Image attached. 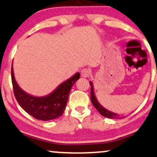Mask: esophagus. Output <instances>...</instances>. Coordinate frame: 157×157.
I'll return each mask as SVG.
<instances>
[{
    "mask_svg": "<svg viewBox=\"0 0 157 157\" xmlns=\"http://www.w3.org/2000/svg\"><path fill=\"white\" fill-rule=\"evenodd\" d=\"M89 74H90V71L88 69H82L80 71L81 77H83V78H86V77H88V76H89Z\"/></svg>",
    "mask_w": 157,
    "mask_h": 157,
    "instance_id": "34e87169",
    "label": "esophagus"
}]
</instances>
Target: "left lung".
Instances as JSON below:
<instances>
[{"label":"left lung","mask_w":157,"mask_h":157,"mask_svg":"<svg viewBox=\"0 0 157 157\" xmlns=\"http://www.w3.org/2000/svg\"><path fill=\"white\" fill-rule=\"evenodd\" d=\"M90 86H91V88H90V100H91V102L93 104L94 106L95 107V108L98 110V112H99L101 116L106 117V118H120V117L118 116V115H117L116 113L111 112V111H109L108 109H107L106 108H105V107H102V105L98 101L97 97H96L95 94H94V85L91 81L90 82Z\"/></svg>","instance_id":"obj_1"}]
</instances>
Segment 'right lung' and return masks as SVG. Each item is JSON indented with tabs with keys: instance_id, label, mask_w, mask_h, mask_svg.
Masks as SVG:
<instances>
[{
	"instance_id": "1",
	"label": "right lung",
	"mask_w": 157,
	"mask_h": 157,
	"mask_svg": "<svg viewBox=\"0 0 157 157\" xmlns=\"http://www.w3.org/2000/svg\"><path fill=\"white\" fill-rule=\"evenodd\" d=\"M77 72L60 84L52 93L44 97H34L26 93L16 82L12 66V81L13 90L17 101L20 107L36 119L50 121L61 116L67 106L71 87L80 79Z\"/></svg>"
}]
</instances>
